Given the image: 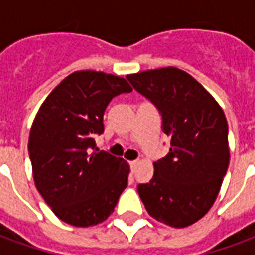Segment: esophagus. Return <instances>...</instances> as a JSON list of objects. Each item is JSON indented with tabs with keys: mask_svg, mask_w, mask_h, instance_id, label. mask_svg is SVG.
Returning a JSON list of instances; mask_svg holds the SVG:
<instances>
[{
	"mask_svg": "<svg viewBox=\"0 0 255 255\" xmlns=\"http://www.w3.org/2000/svg\"><path fill=\"white\" fill-rule=\"evenodd\" d=\"M136 165H138V161H131V162H129V166H131L132 171L136 168Z\"/></svg>",
	"mask_w": 255,
	"mask_h": 255,
	"instance_id": "34e87169",
	"label": "esophagus"
}]
</instances>
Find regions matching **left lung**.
<instances>
[{
	"instance_id": "8db88e82",
	"label": "left lung",
	"mask_w": 255,
	"mask_h": 255,
	"mask_svg": "<svg viewBox=\"0 0 255 255\" xmlns=\"http://www.w3.org/2000/svg\"><path fill=\"white\" fill-rule=\"evenodd\" d=\"M133 89L162 117L169 153L154 162L153 179L139 184L147 213L160 223L184 228L208 213L230 164L228 123L212 94L175 67L127 75Z\"/></svg>"
}]
</instances>
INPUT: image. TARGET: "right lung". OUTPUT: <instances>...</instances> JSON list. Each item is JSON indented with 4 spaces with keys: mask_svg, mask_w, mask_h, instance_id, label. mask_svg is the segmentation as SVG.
Returning <instances> with one entry per match:
<instances>
[{
    "mask_svg": "<svg viewBox=\"0 0 255 255\" xmlns=\"http://www.w3.org/2000/svg\"><path fill=\"white\" fill-rule=\"evenodd\" d=\"M132 91L124 78L76 71L57 84L31 126L28 154L36 190L73 227L105 221L127 187L129 165L95 147L113 97Z\"/></svg>",
    "mask_w": 255,
    "mask_h": 255,
    "instance_id": "right-lung-1",
    "label": "right lung"
}]
</instances>
